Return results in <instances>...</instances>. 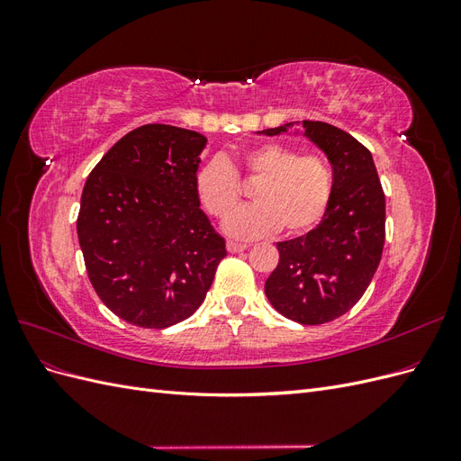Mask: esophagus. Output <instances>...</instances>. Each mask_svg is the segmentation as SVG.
Instances as JSON below:
<instances>
[{
  "mask_svg": "<svg viewBox=\"0 0 461 461\" xmlns=\"http://www.w3.org/2000/svg\"><path fill=\"white\" fill-rule=\"evenodd\" d=\"M248 246L246 244H239V242H227V249L230 254H236V252H244Z\"/></svg>",
  "mask_w": 461,
  "mask_h": 461,
  "instance_id": "obj_1",
  "label": "esophagus"
}]
</instances>
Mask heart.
<instances>
[{"label":"heart","instance_id":"obj_1","mask_svg":"<svg viewBox=\"0 0 461 461\" xmlns=\"http://www.w3.org/2000/svg\"><path fill=\"white\" fill-rule=\"evenodd\" d=\"M240 171L252 180L256 203L244 205L227 219L225 230L239 240L259 239L283 229L302 234L325 215L332 194V171L321 153H302L278 142H265L240 156ZM202 207L215 219H225L240 202V180L222 158L207 159L196 173Z\"/></svg>","mask_w":461,"mask_h":461}]
</instances>
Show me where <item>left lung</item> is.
Listing matches in <instances>:
<instances>
[{"label":"left lung","instance_id":"obj_1","mask_svg":"<svg viewBox=\"0 0 461 461\" xmlns=\"http://www.w3.org/2000/svg\"><path fill=\"white\" fill-rule=\"evenodd\" d=\"M294 122L263 131L288 132ZM305 136L327 153L332 194L319 225L278 242V265L265 281L273 308L302 325L339 319L364 296L384 246V192L371 151L323 121H303Z\"/></svg>","mask_w":461,"mask_h":461}]
</instances>
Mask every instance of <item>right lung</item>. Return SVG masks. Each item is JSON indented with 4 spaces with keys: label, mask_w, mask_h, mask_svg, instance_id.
Returning <instances> with one entry per match:
<instances>
[{
    "label": "right lung",
    "mask_w": 461,
    "mask_h": 461,
    "mask_svg": "<svg viewBox=\"0 0 461 461\" xmlns=\"http://www.w3.org/2000/svg\"><path fill=\"white\" fill-rule=\"evenodd\" d=\"M205 142L194 131L144 124L105 153L82 190L77 232L88 278L131 325L188 319L227 256L196 194Z\"/></svg>",
    "instance_id": "obj_1"
}]
</instances>
